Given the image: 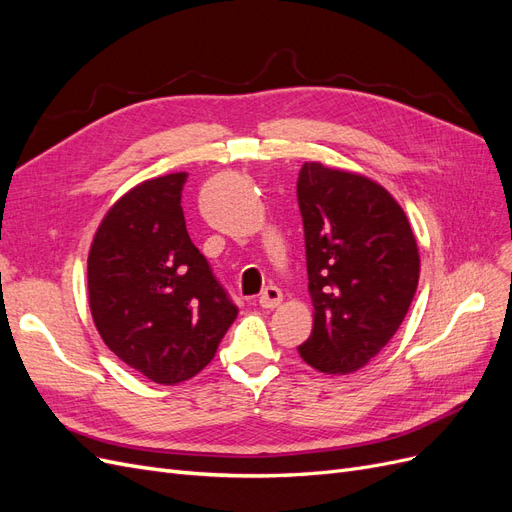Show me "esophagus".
Listing matches in <instances>:
<instances>
[{"mask_svg": "<svg viewBox=\"0 0 512 512\" xmlns=\"http://www.w3.org/2000/svg\"><path fill=\"white\" fill-rule=\"evenodd\" d=\"M282 299H284V294H282L280 288H277V286H267L265 290H262L260 297H258V303H260V307L273 309V307H277V305L282 303Z\"/></svg>", "mask_w": 512, "mask_h": 512, "instance_id": "1", "label": "esophagus"}]
</instances>
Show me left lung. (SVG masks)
I'll use <instances>...</instances> for the list:
<instances>
[{
    "label": "left lung",
    "mask_w": 512,
    "mask_h": 512,
    "mask_svg": "<svg viewBox=\"0 0 512 512\" xmlns=\"http://www.w3.org/2000/svg\"><path fill=\"white\" fill-rule=\"evenodd\" d=\"M297 198L314 303L299 354L322 374L346 376L404 322L421 271L416 239L397 200L365 175L305 162Z\"/></svg>",
    "instance_id": "1"
}]
</instances>
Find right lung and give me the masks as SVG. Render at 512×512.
I'll return each instance as SVG.
<instances>
[{"label": "right lung", "instance_id": "obj_1", "mask_svg": "<svg viewBox=\"0 0 512 512\" xmlns=\"http://www.w3.org/2000/svg\"><path fill=\"white\" fill-rule=\"evenodd\" d=\"M185 181L188 173H173L123 194L102 218L87 258L100 337L158 384L205 369L239 312L185 228Z\"/></svg>", "mask_w": 512, "mask_h": 512}]
</instances>
